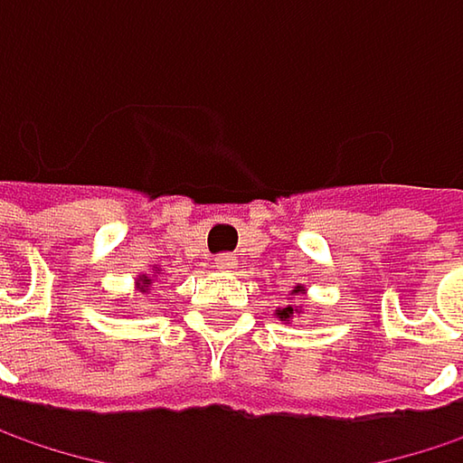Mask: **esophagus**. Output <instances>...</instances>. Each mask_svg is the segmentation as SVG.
Returning <instances> with one entry per match:
<instances>
[{
    "mask_svg": "<svg viewBox=\"0 0 463 463\" xmlns=\"http://www.w3.org/2000/svg\"><path fill=\"white\" fill-rule=\"evenodd\" d=\"M214 265H217L220 270H235V268H238V260H235L232 254H220V257L214 260Z\"/></svg>",
    "mask_w": 463,
    "mask_h": 463,
    "instance_id": "1",
    "label": "esophagus"
}]
</instances>
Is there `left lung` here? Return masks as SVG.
<instances>
[{"label": "left lung", "instance_id": "1", "mask_svg": "<svg viewBox=\"0 0 463 463\" xmlns=\"http://www.w3.org/2000/svg\"><path fill=\"white\" fill-rule=\"evenodd\" d=\"M298 292H303V287H295V289H292V295H298ZM295 311H298V306H287V308H279L276 317H279L281 322H289V319L295 317Z\"/></svg>", "mask_w": 463, "mask_h": 463}]
</instances>
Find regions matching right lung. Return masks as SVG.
I'll return each instance as SVG.
<instances>
[{"label":"right lung","instance_id":"1","mask_svg":"<svg viewBox=\"0 0 463 463\" xmlns=\"http://www.w3.org/2000/svg\"><path fill=\"white\" fill-rule=\"evenodd\" d=\"M149 284H152V279H149L146 273H144V276H139V281H137V287H139L141 292H144V287H149Z\"/></svg>","mask_w":463,"mask_h":463}]
</instances>
